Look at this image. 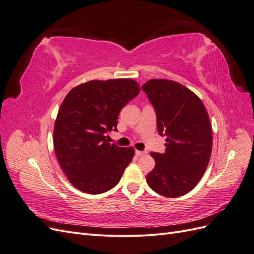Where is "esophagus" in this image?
Returning <instances> with one entry per match:
<instances>
[{"label": "esophagus", "mask_w": 254, "mask_h": 254, "mask_svg": "<svg viewBox=\"0 0 254 254\" xmlns=\"http://www.w3.org/2000/svg\"><path fill=\"white\" fill-rule=\"evenodd\" d=\"M145 153H146V151H141V150H135V155L136 156H144L145 155Z\"/></svg>", "instance_id": "1"}]
</instances>
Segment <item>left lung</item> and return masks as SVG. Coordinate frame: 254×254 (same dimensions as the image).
<instances>
[{
	"instance_id": "1",
	"label": "left lung",
	"mask_w": 254,
	"mask_h": 254,
	"mask_svg": "<svg viewBox=\"0 0 254 254\" xmlns=\"http://www.w3.org/2000/svg\"><path fill=\"white\" fill-rule=\"evenodd\" d=\"M142 90L156 110L165 152H150L156 166L146 181L156 193L180 197L193 190L206 170L212 152V127L201 99L181 83L150 79Z\"/></svg>"
}]
</instances>
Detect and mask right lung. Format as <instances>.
Instances as JSON below:
<instances>
[{"label": "right lung", "instance_id": "1", "mask_svg": "<svg viewBox=\"0 0 254 254\" xmlns=\"http://www.w3.org/2000/svg\"><path fill=\"white\" fill-rule=\"evenodd\" d=\"M140 93L130 78L91 80L73 88L61 104L54 126V149L72 186L87 194H102L120 182L134 148L106 140L117 131L123 107Z\"/></svg>", "mask_w": 254, "mask_h": 254}]
</instances>
